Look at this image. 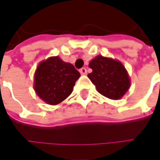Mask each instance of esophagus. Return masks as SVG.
<instances>
[{
	"instance_id": "34e87169",
	"label": "esophagus",
	"mask_w": 160,
	"mask_h": 160,
	"mask_svg": "<svg viewBox=\"0 0 160 160\" xmlns=\"http://www.w3.org/2000/svg\"><path fill=\"white\" fill-rule=\"evenodd\" d=\"M79 71H80L81 75H85V74L87 73V69H86L85 68H81Z\"/></svg>"
}]
</instances>
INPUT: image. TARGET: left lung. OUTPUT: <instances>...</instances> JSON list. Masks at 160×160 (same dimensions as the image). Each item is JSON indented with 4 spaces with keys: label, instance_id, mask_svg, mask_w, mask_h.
Here are the masks:
<instances>
[{
    "label": "left lung",
    "instance_id": "left-lung-1",
    "mask_svg": "<svg viewBox=\"0 0 160 160\" xmlns=\"http://www.w3.org/2000/svg\"><path fill=\"white\" fill-rule=\"evenodd\" d=\"M88 77L97 91L111 100H118L130 87V79L123 64L112 58L97 56L90 62Z\"/></svg>",
    "mask_w": 160,
    "mask_h": 160
}]
</instances>
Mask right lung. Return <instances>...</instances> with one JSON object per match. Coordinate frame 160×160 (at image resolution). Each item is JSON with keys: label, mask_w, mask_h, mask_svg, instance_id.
Segmentation results:
<instances>
[{"label": "right lung", "mask_w": 160, "mask_h": 160, "mask_svg": "<svg viewBox=\"0 0 160 160\" xmlns=\"http://www.w3.org/2000/svg\"><path fill=\"white\" fill-rule=\"evenodd\" d=\"M80 73L58 57L41 62L34 75V90L48 104L55 105L70 95Z\"/></svg>", "instance_id": "right-lung-1"}]
</instances>
